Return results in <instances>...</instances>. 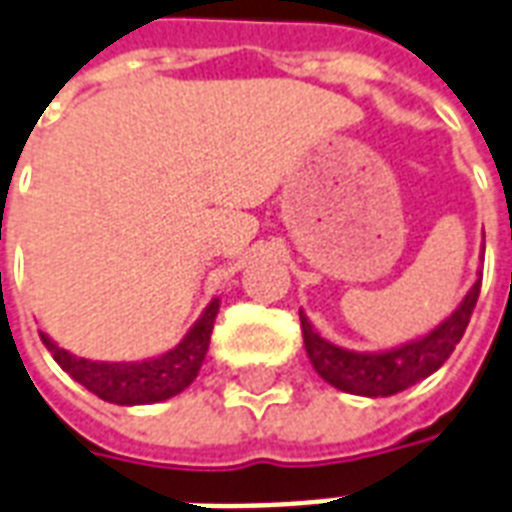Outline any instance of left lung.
Here are the masks:
<instances>
[{
    "mask_svg": "<svg viewBox=\"0 0 512 512\" xmlns=\"http://www.w3.org/2000/svg\"><path fill=\"white\" fill-rule=\"evenodd\" d=\"M481 276L483 273H478L462 303L435 330H429L416 341L384 351H351L335 346L333 341L322 338L300 311V330H303L308 360L327 384H333L341 392L362 397L397 395L408 386L419 384L421 378L432 376L451 357V351L462 341L467 322L473 317V308L481 295Z\"/></svg>",
    "mask_w": 512,
    "mask_h": 512,
    "instance_id": "obj_1",
    "label": "left lung"
}]
</instances>
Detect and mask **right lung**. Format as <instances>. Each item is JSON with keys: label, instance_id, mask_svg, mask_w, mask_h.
Instances as JSON below:
<instances>
[{"label": "right lung", "instance_id": "add662e5", "mask_svg": "<svg viewBox=\"0 0 512 512\" xmlns=\"http://www.w3.org/2000/svg\"><path fill=\"white\" fill-rule=\"evenodd\" d=\"M217 311H220V298H212L209 306L204 308V314L195 319V325L187 330L185 338L174 349L142 362L85 360V357H74L61 349L50 335H39L53 354V360L61 365V370H66L88 392L115 405H150L169 400L193 384L206 360V351H209Z\"/></svg>", "mask_w": 512, "mask_h": 512}]
</instances>
